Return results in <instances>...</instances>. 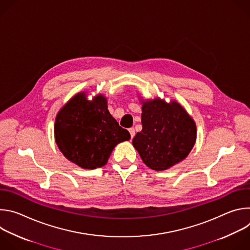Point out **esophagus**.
Listing matches in <instances>:
<instances>
[{
	"mask_svg": "<svg viewBox=\"0 0 250 250\" xmlns=\"http://www.w3.org/2000/svg\"><path fill=\"white\" fill-rule=\"evenodd\" d=\"M128 131H129V133H130V138L132 139V138H133V136H134V134H135L134 128H133V127H130V128L128 129Z\"/></svg>",
	"mask_w": 250,
	"mask_h": 250,
	"instance_id": "34e87169",
	"label": "esophagus"
}]
</instances>
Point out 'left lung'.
I'll return each mask as SVG.
<instances>
[{
    "label": "left lung",
    "instance_id": "1",
    "mask_svg": "<svg viewBox=\"0 0 250 250\" xmlns=\"http://www.w3.org/2000/svg\"><path fill=\"white\" fill-rule=\"evenodd\" d=\"M141 104L142 130L133 137L132 146L142 161L156 171L183 161L196 142L194 120L176 101L156 98Z\"/></svg>",
    "mask_w": 250,
    "mask_h": 250
}]
</instances>
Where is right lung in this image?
Returning <instances> with one entry per match:
<instances>
[{
  "label": "right lung",
  "mask_w": 250,
  "mask_h": 250,
  "mask_svg": "<svg viewBox=\"0 0 250 250\" xmlns=\"http://www.w3.org/2000/svg\"><path fill=\"white\" fill-rule=\"evenodd\" d=\"M54 134L63 155L84 169L105 165L115 146L130 138L110 114L106 98L99 94L89 101L85 92L76 94L58 112Z\"/></svg>",
  "instance_id": "add662e5"
}]
</instances>
